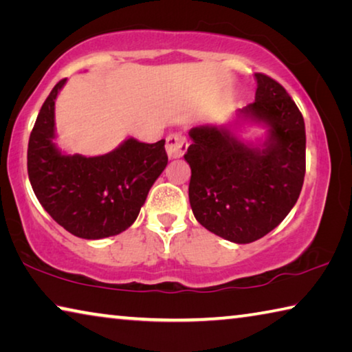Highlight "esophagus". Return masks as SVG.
<instances>
[{"label": "esophagus", "mask_w": 352, "mask_h": 352, "mask_svg": "<svg viewBox=\"0 0 352 352\" xmlns=\"http://www.w3.org/2000/svg\"><path fill=\"white\" fill-rule=\"evenodd\" d=\"M188 148V141L180 133H172L166 140V152H168L169 158H182L183 153Z\"/></svg>", "instance_id": "obj_1"}]
</instances>
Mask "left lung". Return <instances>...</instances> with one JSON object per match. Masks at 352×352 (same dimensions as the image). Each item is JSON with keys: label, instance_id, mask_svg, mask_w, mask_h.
Masks as SVG:
<instances>
[{"label": "left lung", "instance_id": "8db88e82", "mask_svg": "<svg viewBox=\"0 0 352 352\" xmlns=\"http://www.w3.org/2000/svg\"><path fill=\"white\" fill-rule=\"evenodd\" d=\"M254 102L226 126L189 130L184 153L190 166L189 204L197 222L223 239L250 243L283 222L300 197L306 172L305 119L289 93L265 74H254ZM243 122L264 125L258 143L234 130Z\"/></svg>", "mask_w": 352, "mask_h": 352}]
</instances>
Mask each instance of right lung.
Segmentation results:
<instances>
[{"label": "right lung", "mask_w": 352, "mask_h": 352, "mask_svg": "<svg viewBox=\"0 0 352 352\" xmlns=\"http://www.w3.org/2000/svg\"><path fill=\"white\" fill-rule=\"evenodd\" d=\"M65 83L52 88L35 121L28 146L29 182L45 211L71 234L91 241L116 236L135 222L168 166L166 141L127 138L98 157L62 152L54 110Z\"/></svg>", "instance_id": "right-lung-1"}]
</instances>
